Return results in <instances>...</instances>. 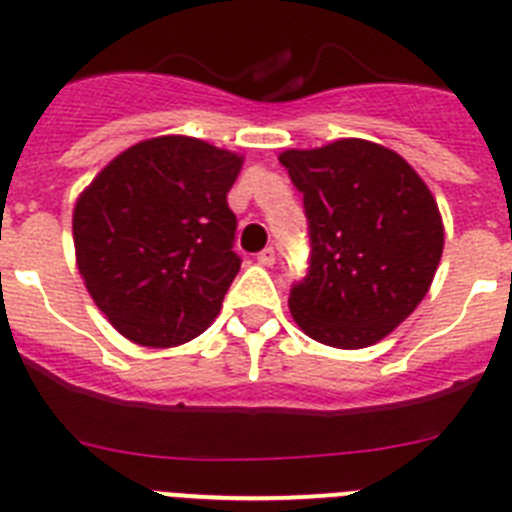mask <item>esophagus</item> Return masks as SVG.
Masks as SVG:
<instances>
[{
  "mask_svg": "<svg viewBox=\"0 0 512 512\" xmlns=\"http://www.w3.org/2000/svg\"><path fill=\"white\" fill-rule=\"evenodd\" d=\"M256 259H259V264H264V266H274V264H277V251L269 246V248H264V251L256 256Z\"/></svg>",
  "mask_w": 512,
  "mask_h": 512,
  "instance_id": "34e87169",
  "label": "esophagus"
}]
</instances>
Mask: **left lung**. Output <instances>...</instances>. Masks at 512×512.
Here are the masks:
<instances>
[{
  "label": "left lung",
  "mask_w": 512,
  "mask_h": 512,
  "mask_svg": "<svg viewBox=\"0 0 512 512\" xmlns=\"http://www.w3.org/2000/svg\"><path fill=\"white\" fill-rule=\"evenodd\" d=\"M303 194L310 261L290 290L292 318L321 344L381 342L422 303L443 256L438 202L404 157L368 139L287 150Z\"/></svg>",
  "instance_id": "1"
}]
</instances>
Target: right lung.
<instances>
[{"label": "right lung", "instance_id": "obj_1", "mask_svg": "<svg viewBox=\"0 0 512 512\" xmlns=\"http://www.w3.org/2000/svg\"><path fill=\"white\" fill-rule=\"evenodd\" d=\"M243 157L155 137L113 157L77 199L74 251L90 298L142 347H178L220 313L240 269L227 191Z\"/></svg>", "mask_w": 512, "mask_h": 512}]
</instances>
